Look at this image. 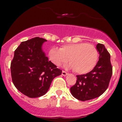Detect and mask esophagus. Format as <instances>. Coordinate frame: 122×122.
Wrapping results in <instances>:
<instances>
[{"mask_svg":"<svg viewBox=\"0 0 122 122\" xmlns=\"http://www.w3.org/2000/svg\"><path fill=\"white\" fill-rule=\"evenodd\" d=\"M62 76H66V75H67V74H68V73H66V71H62Z\"/></svg>","mask_w":122,"mask_h":122,"instance_id":"34e87169","label":"esophagus"}]
</instances>
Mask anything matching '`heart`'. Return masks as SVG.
I'll return each mask as SVG.
<instances>
[{
    "instance_id": "obj_1",
    "label": "heart",
    "mask_w": 122,
    "mask_h": 122,
    "mask_svg": "<svg viewBox=\"0 0 122 122\" xmlns=\"http://www.w3.org/2000/svg\"><path fill=\"white\" fill-rule=\"evenodd\" d=\"M52 63L57 66L69 61L67 66L74 69L78 74H86L96 66L98 59V52L95 46L86 43L65 45L59 48L52 47L48 52Z\"/></svg>"
}]
</instances>
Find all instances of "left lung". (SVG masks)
<instances>
[{
  "instance_id": "left-lung-1",
  "label": "left lung",
  "mask_w": 122,
  "mask_h": 122,
  "mask_svg": "<svg viewBox=\"0 0 122 122\" xmlns=\"http://www.w3.org/2000/svg\"><path fill=\"white\" fill-rule=\"evenodd\" d=\"M97 49L99 60L89 73L77 75L75 85L70 89L71 93L80 101H87L100 97L108 87L112 74L111 56L104 45L98 43Z\"/></svg>"
}]
</instances>
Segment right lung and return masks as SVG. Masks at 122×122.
<instances>
[{
	"mask_svg": "<svg viewBox=\"0 0 122 122\" xmlns=\"http://www.w3.org/2000/svg\"><path fill=\"white\" fill-rule=\"evenodd\" d=\"M46 40L35 37L22 42L15 50L11 74L17 89L29 98L47 93L54 78L62 74L42 49Z\"/></svg>",
	"mask_w": 122,
	"mask_h": 122,
	"instance_id": "1",
	"label": "right lung"
}]
</instances>
